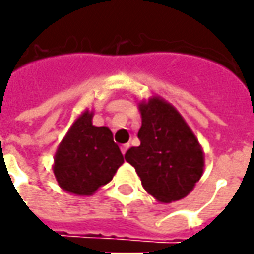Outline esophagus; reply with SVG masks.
Returning a JSON list of instances; mask_svg holds the SVG:
<instances>
[{
    "mask_svg": "<svg viewBox=\"0 0 254 254\" xmlns=\"http://www.w3.org/2000/svg\"><path fill=\"white\" fill-rule=\"evenodd\" d=\"M128 148H130V144H124V145H122V152H123V155H126Z\"/></svg>",
    "mask_w": 254,
    "mask_h": 254,
    "instance_id": "34e87169",
    "label": "esophagus"
}]
</instances>
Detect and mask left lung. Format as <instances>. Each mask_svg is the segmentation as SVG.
<instances>
[{"mask_svg":"<svg viewBox=\"0 0 254 254\" xmlns=\"http://www.w3.org/2000/svg\"><path fill=\"white\" fill-rule=\"evenodd\" d=\"M138 110L141 144L126 152V161L159 202L185 198L204 172L201 144L178 109L161 96L141 100Z\"/></svg>","mask_w":254,"mask_h":254,"instance_id":"obj_1","label":"left lung"}]
</instances>
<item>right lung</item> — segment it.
I'll use <instances>...</instances> for the list:
<instances>
[{"label":"right lung","mask_w":254,"mask_h":254,"mask_svg":"<svg viewBox=\"0 0 254 254\" xmlns=\"http://www.w3.org/2000/svg\"><path fill=\"white\" fill-rule=\"evenodd\" d=\"M93 110L85 109L71 124L54 155L53 173L69 194L92 195L109 183L124 158L107 127L92 123Z\"/></svg>","instance_id":"obj_1"}]
</instances>
